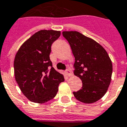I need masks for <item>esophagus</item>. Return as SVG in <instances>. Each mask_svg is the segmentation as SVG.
Listing matches in <instances>:
<instances>
[{
    "mask_svg": "<svg viewBox=\"0 0 127 127\" xmlns=\"http://www.w3.org/2000/svg\"><path fill=\"white\" fill-rule=\"evenodd\" d=\"M65 73H66V75L68 76V77H70V76H72V73H71V71L69 69H66V71H65Z\"/></svg>",
    "mask_w": 127,
    "mask_h": 127,
    "instance_id": "34e87169",
    "label": "esophagus"
}]
</instances>
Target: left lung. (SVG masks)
<instances>
[{"label": "left lung", "mask_w": 127, "mask_h": 127, "mask_svg": "<svg viewBox=\"0 0 127 127\" xmlns=\"http://www.w3.org/2000/svg\"><path fill=\"white\" fill-rule=\"evenodd\" d=\"M75 57L73 71L82 81V87L73 92L84 103H93L103 97L111 80L113 65L107 52L95 40L76 31H64Z\"/></svg>", "instance_id": "1"}]
</instances>
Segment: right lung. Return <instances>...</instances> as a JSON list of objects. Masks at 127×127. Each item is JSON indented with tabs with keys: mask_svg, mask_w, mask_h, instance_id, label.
<instances>
[{
	"mask_svg": "<svg viewBox=\"0 0 127 127\" xmlns=\"http://www.w3.org/2000/svg\"><path fill=\"white\" fill-rule=\"evenodd\" d=\"M60 31L42 30L24 42L14 61L15 79L30 101L44 103L52 99L64 81L62 74L52 67L51 46L60 36Z\"/></svg>",
	"mask_w": 127,
	"mask_h": 127,
	"instance_id": "obj_1",
	"label": "right lung"
}]
</instances>
